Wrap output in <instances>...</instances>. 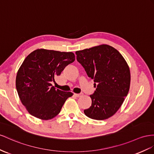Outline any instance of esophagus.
Listing matches in <instances>:
<instances>
[{"label":"esophagus","mask_w":154,"mask_h":154,"mask_svg":"<svg viewBox=\"0 0 154 154\" xmlns=\"http://www.w3.org/2000/svg\"><path fill=\"white\" fill-rule=\"evenodd\" d=\"M74 96H75V97H81L82 96V94H75V93L74 94Z\"/></svg>","instance_id":"1"}]
</instances>
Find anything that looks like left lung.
Instances as JSON below:
<instances>
[{"label": "left lung", "mask_w": 154, "mask_h": 154, "mask_svg": "<svg viewBox=\"0 0 154 154\" xmlns=\"http://www.w3.org/2000/svg\"><path fill=\"white\" fill-rule=\"evenodd\" d=\"M77 60L94 82L96 90L90 97L92 105L86 116L103 120L113 116L127 96L131 74L127 62L114 47L102 44L75 52Z\"/></svg>", "instance_id": "obj_1"}]
</instances>
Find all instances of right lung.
I'll return each mask as SVG.
<instances>
[{"mask_svg":"<svg viewBox=\"0 0 154 154\" xmlns=\"http://www.w3.org/2000/svg\"><path fill=\"white\" fill-rule=\"evenodd\" d=\"M72 52L38 49L30 53L17 73L15 85L23 105L31 115L51 120L58 115L71 92L56 89L51 82L75 60Z\"/></svg>","mask_w":154,"mask_h":154,"instance_id":"1","label":"right lung"}]
</instances>
